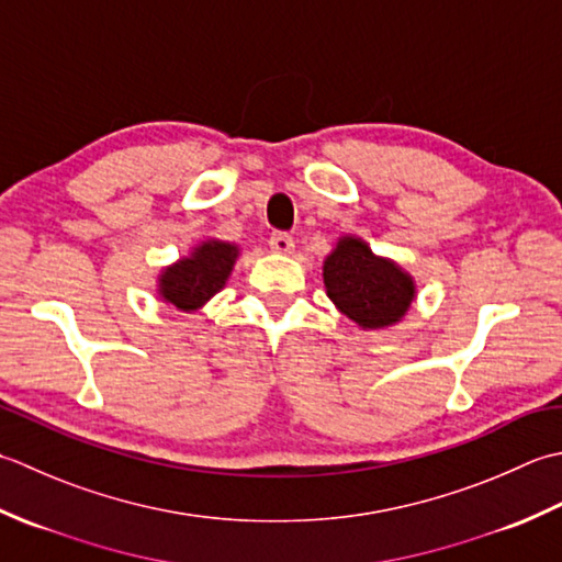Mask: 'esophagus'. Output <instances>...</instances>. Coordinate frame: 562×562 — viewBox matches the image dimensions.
<instances>
[{
    "label": "esophagus",
    "mask_w": 562,
    "mask_h": 562,
    "mask_svg": "<svg viewBox=\"0 0 562 562\" xmlns=\"http://www.w3.org/2000/svg\"><path fill=\"white\" fill-rule=\"evenodd\" d=\"M269 245L273 251H277V255H293V247H295L293 237L289 233H273Z\"/></svg>",
    "instance_id": "esophagus-1"
}]
</instances>
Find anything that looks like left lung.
I'll return each mask as SVG.
<instances>
[{
  "label": "left lung",
  "mask_w": 562,
  "mask_h": 562,
  "mask_svg": "<svg viewBox=\"0 0 562 562\" xmlns=\"http://www.w3.org/2000/svg\"><path fill=\"white\" fill-rule=\"evenodd\" d=\"M323 281L337 311L366 331L403 323L417 297L415 277L359 235L337 239L323 261Z\"/></svg>",
  "instance_id": "obj_1"
}]
</instances>
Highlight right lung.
Listing matches in <instances>:
<instances>
[{"label":"right lung","mask_w":562,"mask_h":562,"mask_svg":"<svg viewBox=\"0 0 562 562\" xmlns=\"http://www.w3.org/2000/svg\"><path fill=\"white\" fill-rule=\"evenodd\" d=\"M239 259V245L203 237L189 255L157 273V297L181 313H199L215 293L225 289Z\"/></svg>","instance_id":"right-lung-1"}]
</instances>
